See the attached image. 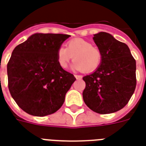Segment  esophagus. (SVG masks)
<instances>
[{
  "mask_svg": "<svg viewBox=\"0 0 146 146\" xmlns=\"http://www.w3.org/2000/svg\"><path fill=\"white\" fill-rule=\"evenodd\" d=\"M75 77H76V80H81L83 76L81 75H75Z\"/></svg>",
  "mask_w": 146,
  "mask_h": 146,
  "instance_id": "esophagus-1",
  "label": "esophagus"
}]
</instances>
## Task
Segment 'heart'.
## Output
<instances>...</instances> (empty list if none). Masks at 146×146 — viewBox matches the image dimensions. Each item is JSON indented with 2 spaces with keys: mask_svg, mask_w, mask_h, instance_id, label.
I'll use <instances>...</instances> for the list:
<instances>
[{
  "mask_svg": "<svg viewBox=\"0 0 146 146\" xmlns=\"http://www.w3.org/2000/svg\"><path fill=\"white\" fill-rule=\"evenodd\" d=\"M73 58L75 59L71 66L73 70L92 72L100 66L102 55L100 49L88 41L74 38L68 42L66 48L59 46L56 51V61L62 69L67 67Z\"/></svg>",
  "mask_w": 146,
  "mask_h": 146,
  "instance_id": "b5f03b06",
  "label": "heart"
}]
</instances>
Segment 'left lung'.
Returning <instances> with one entry per match:
<instances>
[{
  "label": "left lung",
  "mask_w": 146,
  "mask_h": 146,
  "mask_svg": "<svg viewBox=\"0 0 146 146\" xmlns=\"http://www.w3.org/2000/svg\"><path fill=\"white\" fill-rule=\"evenodd\" d=\"M93 39L102 55L100 66L83 77L85 104L93 111L114 113L128 103L136 87V62L128 46L107 32H99Z\"/></svg>",
  "instance_id": "left-lung-1"
}]
</instances>
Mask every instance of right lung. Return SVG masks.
I'll use <instances>...</instances> for the list:
<instances>
[{
    "instance_id": "obj_1",
    "label": "right lung",
    "mask_w": 146,
    "mask_h": 146,
    "mask_svg": "<svg viewBox=\"0 0 146 146\" xmlns=\"http://www.w3.org/2000/svg\"><path fill=\"white\" fill-rule=\"evenodd\" d=\"M70 36L35 33L13 50L7 66L8 89L24 111L43 117L63 104L76 78L59 66L56 51Z\"/></svg>"
}]
</instances>
